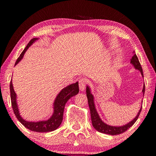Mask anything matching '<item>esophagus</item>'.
<instances>
[{
	"instance_id": "esophagus-1",
	"label": "esophagus",
	"mask_w": 156,
	"mask_h": 156,
	"mask_svg": "<svg viewBox=\"0 0 156 156\" xmlns=\"http://www.w3.org/2000/svg\"><path fill=\"white\" fill-rule=\"evenodd\" d=\"M86 84H87V80L84 78H81L80 80H79V87H80V91H83L85 89V87H86Z\"/></svg>"
}]
</instances>
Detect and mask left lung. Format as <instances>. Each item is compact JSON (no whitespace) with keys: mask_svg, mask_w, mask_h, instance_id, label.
I'll use <instances>...</instances> for the list:
<instances>
[{"mask_svg":"<svg viewBox=\"0 0 156 156\" xmlns=\"http://www.w3.org/2000/svg\"><path fill=\"white\" fill-rule=\"evenodd\" d=\"M131 63L133 65V67L136 69L139 70L142 76L144 77V73H143L141 65H140L139 60H138L136 53H133V56L131 57ZM86 92H87V99H88L89 106V108H90L91 119V122H92L93 127L97 131L100 132V133L108 134V135H119V134H121L123 133V132H125L126 131H127V130L129 129L130 127H131L134 124V123L137 121L138 116H139L140 111H141L142 106L141 108H140L139 112H138L135 118H134L132 121H130V122L126 123V124L121 126H114L108 125L107 123H104V121L101 120L99 114H98V112H97V109H96V106L94 104V96L91 92V89L89 88V86H87ZM142 92L144 95L145 84H144Z\"/></svg>","mask_w":156,"mask_h":156,"instance_id":"obj_1","label":"left lung"}]
</instances>
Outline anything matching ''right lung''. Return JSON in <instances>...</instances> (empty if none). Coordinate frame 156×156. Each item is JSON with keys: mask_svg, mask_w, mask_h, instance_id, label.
I'll list each match as a JSON object with an SVG mask.
<instances>
[{"mask_svg": "<svg viewBox=\"0 0 156 156\" xmlns=\"http://www.w3.org/2000/svg\"><path fill=\"white\" fill-rule=\"evenodd\" d=\"M37 40L38 38H33V39H32L29 42V43L25 47L24 50L20 54V57L17 59L16 62L15 64V66L18 63H19V62H20L21 59H23V57L24 56L25 52L27 50V49ZM10 91L12 107V109H13L14 114L16 115V118L18 119V120L25 127H26L27 129L30 130V131L44 133V132L55 131V130H56L60 126L63 119L64 109H65V106L66 103H67L70 98L76 95L79 93V83L76 82V83H74V84L68 85L67 87H66L62 89L60 92L57 94V97L55 98L54 103H53V109H54V112H53L52 116L46 121H37V122L25 121L20 116V112H19L18 104H17V96L14 91L12 80L10 81Z\"/></svg>", "mask_w": 156, "mask_h": 156, "instance_id": "add662e5", "label": "right lung"}]
</instances>
